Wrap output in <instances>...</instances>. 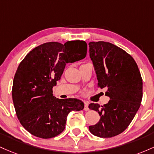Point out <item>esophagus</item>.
<instances>
[{"label":"esophagus","mask_w":154,"mask_h":154,"mask_svg":"<svg viewBox=\"0 0 154 154\" xmlns=\"http://www.w3.org/2000/svg\"><path fill=\"white\" fill-rule=\"evenodd\" d=\"M88 105H89V103H88V102H84V110H86V111H87V110H89V107H88Z\"/></svg>","instance_id":"1"}]
</instances>
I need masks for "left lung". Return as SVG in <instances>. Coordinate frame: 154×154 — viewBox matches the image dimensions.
<instances>
[{
    "label": "left lung",
    "instance_id": "1",
    "mask_svg": "<svg viewBox=\"0 0 154 154\" xmlns=\"http://www.w3.org/2000/svg\"><path fill=\"white\" fill-rule=\"evenodd\" d=\"M89 45L98 86L106 89L105 95L110 99L101 107L97 103L89 105L100 116L97 124L89 129L97 137H114L128 127L140 106L142 77L137 63L124 50L105 41Z\"/></svg>",
    "mask_w": 154,
    "mask_h": 154
}]
</instances>
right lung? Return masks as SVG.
I'll return each mask as SVG.
<instances>
[{
    "mask_svg": "<svg viewBox=\"0 0 154 154\" xmlns=\"http://www.w3.org/2000/svg\"><path fill=\"white\" fill-rule=\"evenodd\" d=\"M86 51L84 41L45 43L30 51L19 65L12 99L19 121L32 135L56 137L65 129L68 113L84 109L82 100L58 99L53 96L52 89L66 64L85 58Z\"/></svg>",
    "mask_w": 154,
    "mask_h": 154,
    "instance_id": "add662e5",
    "label": "right lung"
}]
</instances>
